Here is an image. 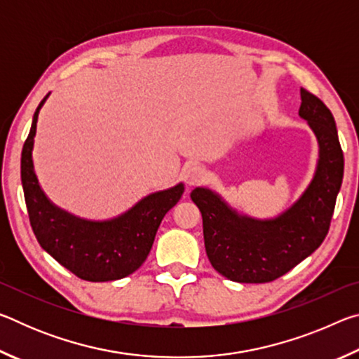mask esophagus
<instances>
[{"label": "esophagus", "instance_id": "34e87169", "mask_svg": "<svg viewBox=\"0 0 359 359\" xmlns=\"http://www.w3.org/2000/svg\"><path fill=\"white\" fill-rule=\"evenodd\" d=\"M184 175H185L187 185L193 187V185L199 184V182H203V179L205 177V171H204V168H201V166L191 165V166H188V168L185 169Z\"/></svg>", "mask_w": 359, "mask_h": 359}]
</instances>
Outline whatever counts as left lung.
<instances>
[{"mask_svg":"<svg viewBox=\"0 0 359 359\" xmlns=\"http://www.w3.org/2000/svg\"><path fill=\"white\" fill-rule=\"evenodd\" d=\"M299 117L317 137L318 161L311 184L282 214L248 217L205 187H196L190 194L201 210L210 264L229 280H276L312 255L326 238L342 185L344 154L331 111L306 88H301Z\"/></svg>","mask_w":359,"mask_h":359,"instance_id":"left-lung-1","label":"left lung"}]
</instances>
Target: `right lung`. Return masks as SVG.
Here are the masks:
<instances>
[{
    "label": "right lung",
    "instance_id": "1",
    "mask_svg": "<svg viewBox=\"0 0 359 359\" xmlns=\"http://www.w3.org/2000/svg\"><path fill=\"white\" fill-rule=\"evenodd\" d=\"M50 95V93H48ZM46 98L36 109L23 144L20 174L29 223L41 247L82 280L111 282L133 274L147 258L158 226L184 194V184L150 193L118 217L87 220L53 204L34 172L36 123Z\"/></svg>",
    "mask_w": 359,
    "mask_h": 359
}]
</instances>
